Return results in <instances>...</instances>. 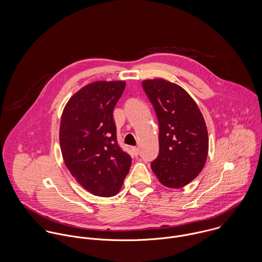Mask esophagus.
Segmentation results:
<instances>
[{
    "label": "esophagus",
    "instance_id": "34e87169",
    "mask_svg": "<svg viewBox=\"0 0 262 262\" xmlns=\"http://www.w3.org/2000/svg\"><path fill=\"white\" fill-rule=\"evenodd\" d=\"M132 151H133L134 156H138L139 155V148L138 147H133Z\"/></svg>",
    "mask_w": 262,
    "mask_h": 262
}]
</instances>
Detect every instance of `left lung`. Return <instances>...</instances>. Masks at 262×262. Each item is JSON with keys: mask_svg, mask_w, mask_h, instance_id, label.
I'll return each mask as SVG.
<instances>
[{"mask_svg": "<svg viewBox=\"0 0 262 262\" xmlns=\"http://www.w3.org/2000/svg\"><path fill=\"white\" fill-rule=\"evenodd\" d=\"M142 86L159 124V153L151 168L163 186L185 187L199 176L207 160L209 137L204 117L177 83L154 78L143 80Z\"/></svg>", "mask_w": 262, "mask_h": 262, "instance_id": "obj_1", "label": "left lung"}]
</instances>
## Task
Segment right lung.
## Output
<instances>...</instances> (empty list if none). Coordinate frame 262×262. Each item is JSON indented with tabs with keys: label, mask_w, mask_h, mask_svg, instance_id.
I'll use <instances>...</instances> for the list:
<instances>
[{
	"label": "right lung",
	"mask_w": 262,
	"mask_h": 262,
	"mask_svg": "<svg viewBox=\"0 0 262 262\" xmlns=\"http://www.w3.org/2000/svg\"><path fill=\"white\" fill-rule=\"evenodd\" d=\"M126 82H91L69 100L60 120L59 143L64 163L88 191L99 196L119 192L132 158L117 142L113 110Z\"/></svg>",
	"instance_id": "obj_1"
}]
</instances>
